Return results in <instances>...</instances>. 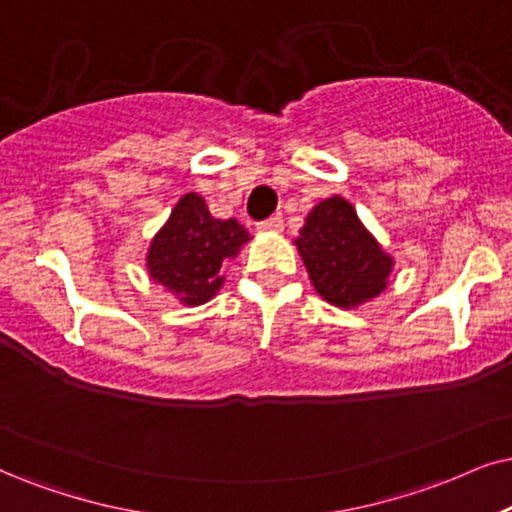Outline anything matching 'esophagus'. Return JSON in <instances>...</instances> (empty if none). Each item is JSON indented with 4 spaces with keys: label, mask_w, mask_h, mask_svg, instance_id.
<instances>
[{
    "label": "esophagus",
    "mask_w": 512,
    "mask_h": 512,
    "mask_svg": "<svg viewBox=\"0 0 512 512\" xmlns=\"http://www.w3.org/2000/svg\"><path fill=\"white\" fill-rule=\"evenodd\" d=\"M260 231H267V234H278V231H283V217L274 215L264 219V222H260Z\"/></svg>",
    "instance_id": "esophagus-1"
}]
</instances>
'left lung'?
<instances>
[{"label":"left lung","instance_id":"8db88e82","mask_svg":"<svg viewBox=\"0 0 512 512\" xmlns=\"http://www.w3.org/2000/svg\"><path fill=\"white\" fill-rule=\"evenodd\" d=\"M295 245L316 293L335 307L354 309L387 288L394 260L345 198L314 205Z\"/></svg>","mask_w":512,"mask_h":512}]
</instances>
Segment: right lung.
I'll list each match as a JSON object with an SVG mask.
<instances>
[{"mask_svg":"<svg viewBox=\"0 0 512 512\" xmlns=\"http://www.w3.org/2000/svg\"><path fill=\"white\" fill-rule=\"evenodd\" d=\"M248 241L250 234L236 219H215L198 193H186L151 241L148 274L181 304L196 307L217 295L226 262Z\"/></svg>","mask_w":512,"mask_h":512,"instance_id":"add662e5","label":"right lung"}]
</instances>
